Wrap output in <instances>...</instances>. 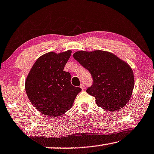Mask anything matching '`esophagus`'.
Returning <instances> with one entry per match:
<instances>
[{
  "label": "esophagus",
  "mask_w": 154,
  "mask_h": 154,
  "mask_svg": "<svg viewBox=\"0 0 154 154\" xmlns=\"http://www.w3.org/2000/svg\"><path fill=\"white\" fill-rule=\"evenodd\" d=\"M80 88L82 89V90H85V85L83 84H81L80 86Z\"/></svg>",
  "instance_id": "34e87169"
}]
</instances>
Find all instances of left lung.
Here are the masks:
<instances>
[{
  "mask_svg": "<svg viewBox=\"0 0 154 154\" xmlns=\"http://www.w3.org/2000/svg\"><path fill=\"white\" fill-rule=\"evenodd\" d=\"M91 73L94 83L87 92L96 98V105L116 112L128 103L134 87V75L129 65L111 52L79 51L73 54Z\"/></svg>",
  "mask_w": 154,
  "mask_h": 154,
  "instance_id": "1",
  "label": "left lung"
}]
</instances>
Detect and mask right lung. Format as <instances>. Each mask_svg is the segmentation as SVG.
Returning <instances> with one entry per match:
<instances>
[{
	"label": "right lung",
	"mask_w": 154,
	"mask_h": 154,
	"mask_svg": "<svg viewBox=\"0 0 154 154\" xmlns=\"http://www.w3.org/2000/svg\"><path fill=\"white\" fill-rule=\"evenodd\" d=\"M72 50L54 51L37 59L25 82V91L32 105L49 117L63 115L72 108L81 88L71 84V75L64 71Z\"/></svg>",
	"instance_id": "obj_1"
}]
</instances>
